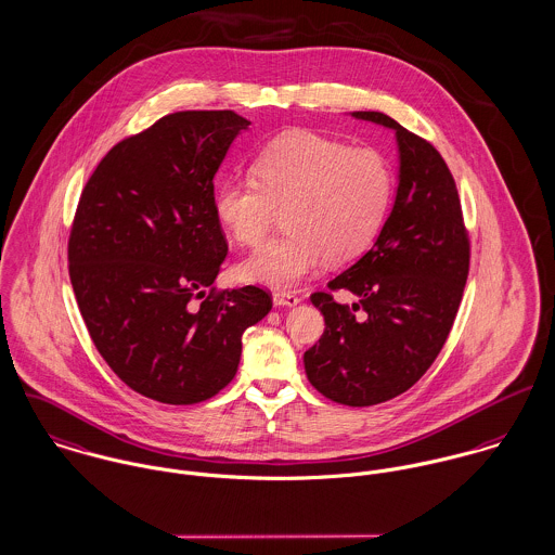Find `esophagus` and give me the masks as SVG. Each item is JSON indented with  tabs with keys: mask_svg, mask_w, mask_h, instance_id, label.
Here are the masks:
<instances>
[{
	"mask_svg": "<svg viewBox=\"0 0 555 555\" xmlns=\"http://www.w3.org/2000/svg\"><path fill=\"white\" fill-rule=\"evenodd\" d=\"M272 301H274V306H287V308H294V306H298L299 298L298 296H294V294L276 292V294L272 296Z\"/></svg>",
	"mask_w": 555,
	"mask_h": 555,
	"instance_id": "esophagus-1",
	"label": "esophagus"
}]
</instances>
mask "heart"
<instances>
[{
    "label": "heart",
    "instance_id": "b5f03b06",
    "mask_svg": "<svg viewBox=\"0 0 555 555\" xmlns=\"http://www.w3.org/2000/svg\"><path fill=\"white\" fill-rule=\"evenodd\" d=\"M256 179H225L215 215L243 245H259L285 211L287 234L238 266L245 281L294 289L330 257L361 256L378 236L392 198V167L376 147L294 130L261 150Z\"/></svg>",
    "mask_w": 555,
    "mask_h": 555
}]
</instances>
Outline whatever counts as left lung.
<instances>
[{"label": "left lung", "mask_w": 555, "mask_h": 555, "mask_svg": "<svg viewBox=\"0 0 555 555\" xmlns=\"http://www.w3.org/2000/svg\"><path fill=\"white\" fill-rule=\"evenodd\" d=\"M350 116L395 130L399 183L374 247L330 281V289H348L359 304L310 296L325 332L304 352V370L327 399L365 408L405 392L437 359L465 292L469 236L441 154L386 114Z\"/></svg>", "instance_id": "8db88e82"}]
</instances>
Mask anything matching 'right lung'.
Here are the masks:
<instances>
[{
    "mask_svg": "<svg viewBox=\"0 0 555 555\" xmlns=\"http://www.w3.org/2000/svg\"><path fill=\"white\" fill-rule=\"evenodd\" d=\"M249 120L177 112L114 145L90 175L69 234V279L88 334L143 397L190 405L236 376L243 334L272 298L215 294L228 243L214 179Z\"/></svg>",
    "mask_w": 555,
    "mask_h": 555,
    "instance_id": "add662e5",
    "label": "right lung"
}]
</instances>
